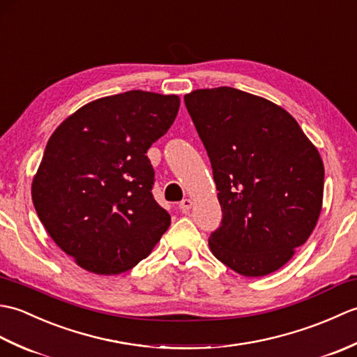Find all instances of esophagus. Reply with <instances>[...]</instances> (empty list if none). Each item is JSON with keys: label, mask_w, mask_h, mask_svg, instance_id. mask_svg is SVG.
Here are the masks:
<instances>
[{"label": "esophagus", "mask_w": 357, "mask_h": 357, "mask_svg": "<svg viewBox=\"0 0 357 357\" xmlns=\"http://www.w3.org/2000/svg\"><path fill=\"white\" fill-rule=\"evenodd\" d=\"M192 206H193V202H192V199H188V198H185V199H183L179 202V210L183 211V213H187L188 210L192 208Z\"/></svg>", "instance_id": "34e87169"}]
</instances>
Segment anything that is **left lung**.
<instances>
[{"mask_svg":"<svg viewBox=\"0 0 357 357\" xmlns=\"http://www.w3.org/2000/svg\"><path fill=\"white\" fill-rule=\"evenodd\" d=\"M184 101L222 208L208 238L211 253L242 276H267L291 259L319 219V151L290 113L265 98L216 87L195 90Z\"/></svg>","mask_w":357,"mask_h":357,"instance_id":"8db88e82","label":"left lung"}]
</instances>
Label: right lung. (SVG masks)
Segmentation results:
<instances>
[{
	"mask_svg": "<svg viewBox=\"0 0 357 357\" xmlns=\"http://www.w3.org/2000/svg\"><path fill=\"white\" fill-rule=\"evenodd\" d=\"M179 96L130 90L82 105L45 146L32 183L38 218L55 244L95 275L147 257L170 225L151 195L147 150L167 133Z\"/></svg>",
	"mask_w": 357,
	"mask_h": 357,
	"instance_id": "right-lung-1",
	"label": "right lung"
}]
</instances>
